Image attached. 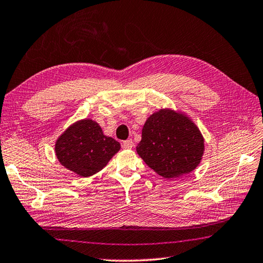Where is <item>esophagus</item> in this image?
I'll return each instance as SVG.
<instances>
[{
    "instance_id": "1",
    "label": "esophagus",
    "mask_w": 263,
    "mask_h": 263,
    "mask_svg": "<svg viewBox=\"0 0 263 263\" xmlns=\"http://www.w3.org/2000/svg\"><path fill=\"white\" fill-rule=\"evenodd\" d=\"M133 146H134V142L132 141V139H127V141L122 143V147L126 149H130V148H133Z\"/></svg>"
}]
</instances>
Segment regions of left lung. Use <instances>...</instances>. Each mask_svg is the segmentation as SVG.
Returning a JSON list of instances; mask_svg holds the SVG:
<instances>
[{"label": "left lung", "instance_id": "obj_1", "mask_svg": "<svg viewBox=\"0 0 263 263\" xmlns=\"http://www.w3.org/2000/svg\"><path fill=\"white\" fill-rule=\"evenodd\" d=\"M136 151L159 176L173 179L201 163L204 137L185 112L160 109L146 119Z\"/></svg>", "mask_w": 263, "mask_h": 263}]
</instances>
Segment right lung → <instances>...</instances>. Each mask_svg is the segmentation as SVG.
<instances>
[{
    "instance_id": "add662e5",
    "label": "right lung",
    "mask_w": 263,
    "mask_h": 263,
    "mask_svg": "<svg viewBox=\"0 0 263 263\" xmlns=\"http://www.w3.org/2000/svg\"><path fill=\"white\" fill-rule=\"evenodd\" d=\"M119 149L120 143L105 136L92 119L73 122L58 137L54 145L59 162L80 177L99 173Z\"/></svg>"
}]
</instances>
